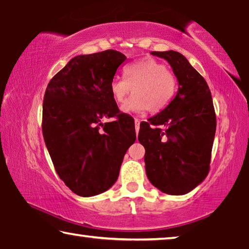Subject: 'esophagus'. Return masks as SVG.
Segmentation results:
<instances>
[{"label": "esophagus", "instance_id": "obj_1", "mask_svg": "<svg viewBox=\"0 0 249 249\" xmlns=\"http://www.w3.org/2000/svg\"><path fill=\"white\" fill-rule=\"evenodd\" d=\"M140 124H141V120L135 119V128H136V133H138V130H140Z\"/></svg>", "mask_w": 249, "mask_h": 249}]
</instances>
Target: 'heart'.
<instances>
[{"mask_svg": "<svg viewBox=\"0 0 249 249\" xmlns=\"http://www.w3.org/2000/svg\"><path fill=\"white\" fill-rule=\"evenodd\" d=\"M124 77L114 78L109 84L113 100L122 104L132 92L133 96L122 109L126 113H141L148 109L159 113L174 99L177 90L175 74L153 58H144L126 66Z\"/></svg>", "mask_w": 249, "mask_h": 249, "instance_id": "heart-1", "label": "heart"}]
</instances>
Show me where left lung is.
Returning <instances> with one entry per match:
<instances>
[{
	"mask_svg": "<svg viewBox=\"0 0 249 249\" xmlns=\"http://www.w3.org/2000/svg\"><path fill=\"white\" fill-rule=\"evenodd\" d=\"M166 59L179 83L169 105L141 123L146 175L160 191L181 196L193 190L210 170L216 130L212 96L204 78L178 52H153Z\"/></svg>",
	"mask_w": 249,
	"mask_h": 249,
	"instance_id": "left-lung-1",
	"label": "left lung"
}]
</instances>
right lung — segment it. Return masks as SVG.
<instances>
[{"label":"right lung","instance_id":"right-lung-1","mask_svg":"<svg viewBox=\"0 0 249 249\" xmlns=\"http://www.w3.org/2000/svg\"><path fill=\"white\" fill-rule=\"evenodd\" d=\"M125 54L108 49L71 59L50 80L43 102V135L56 172L71 191L93 196L117 180L135 126L120 113L109 84ZM115 118L103 124V118Z\"/></svg>","mask_w":249,"mask_h":249}]
</instances>
